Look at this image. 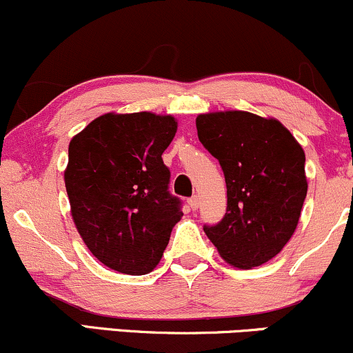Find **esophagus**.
I'll return each mask as SVG.
<instances>
[{
  "label": "esophagus",
  "instance_id": "1",
  "mask_svg": "<svg viewBox=\"0 0 353 353\" xmlns=\"http://www.w3.org/2000/svg\"><path fill=\"white\" fill-rule=\"evenodd\" d=\"M188 205L192 210H196L197 208H199V197L197 196H192V197H189L188 199Z\"/></svg>",
  "mask_w": 353,
  "mask_h": 353
}]
</instances>
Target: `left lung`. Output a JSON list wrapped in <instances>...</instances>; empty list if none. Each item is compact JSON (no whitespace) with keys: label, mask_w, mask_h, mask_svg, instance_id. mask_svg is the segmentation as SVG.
Segmentation results:
<instances>
[{"label":"left lung","mask_w":353,"mask_h":353,"mask_svg":"<svg viewBox=\"0 0 353 353\" xmlns=\"http://www.w3.org/2000/svg\"><path fill=\"white\" fill-rule=\"evenodd\" d=\"M196 128L228 185L225 216L204 232L234 267L265 264L299 224L307 196L303 149L277 119L245 111L199 114Z\"/></svg>","instance_id":"8db88e82"}]
</instances>
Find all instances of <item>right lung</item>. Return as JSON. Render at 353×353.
<instances>
[{
	"label": "right lung",
	"mask_w": 353,
	"mask_h": 353,
	"mask_svg": "<svg viewBox=\"0 0 353 353\" xmlns=\"http://www.w3.org/2000/svg\"><path fill=\"white\" fill-rule=\"evenodd\" d=\"M176 131L172 116L109 112L71 139L64 182L72 221L109 269L143 275L163 257L182 216L163 161Z\"/></svg>",
	"instance_id": "obj_1"
}]
</instances>
